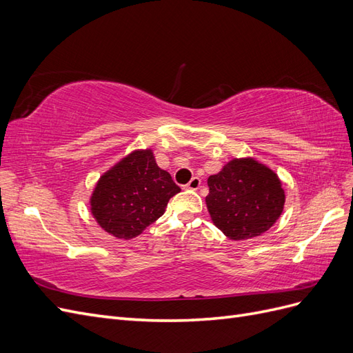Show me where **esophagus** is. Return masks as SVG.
Masks as SVG:
<instances>
[{
    "mask_svg": "<svg viewBox=\"0 0 353 353\" xmlns=\"http://www.w3.org/2000/svg\"><path fill=\"white\" fill-rule=\"evenodd\" d=\"M200 184H201L200 178L194 176V178H191V181H190V183H188V184H187L184 188H187V190H199Z\"/></svg>",
    "mask_w": 353,
    "mask_h": 353,
    "instance_id": "1",
    "label": "esophagus"
}]
</instances>
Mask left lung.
Wrapping results in <instances>:
<instances>
[{
  "label": "left lung",
  "instance_id": "8db88e82",
  "mask_svg": "<svg viewBox=\"0 0 353 353\" xmlns=\"http://www.w3.org/2000/svg\"><path fill=\"white\" fill-rule=\"evenodd\" d=\"M208 185L212 222L230 240L261 236L283 213L285 194L279 175L252 157L232 159L208 178Z\"/></svg>",
  "mask_w": 353,
  "mask_h": 353
}]
</instances>
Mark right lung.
<instances>
[{
	"mask_svg": "<svg viewBox=\"0 0 353 353\" xmlns=\"http://www.w3.org/2000/svg\"><path fill=\"white\" fill-rule=\"evenodd\" d=\"M179 191L150 148L135 150L100 176L90 199L91 213L110 236L130 240L162 216Z\"/></svg>",
	"mask_w": 353,
	"mask_h": 353,
	"instance_id": "obj_1",
	"label": "right lung"
}]
</instances>
